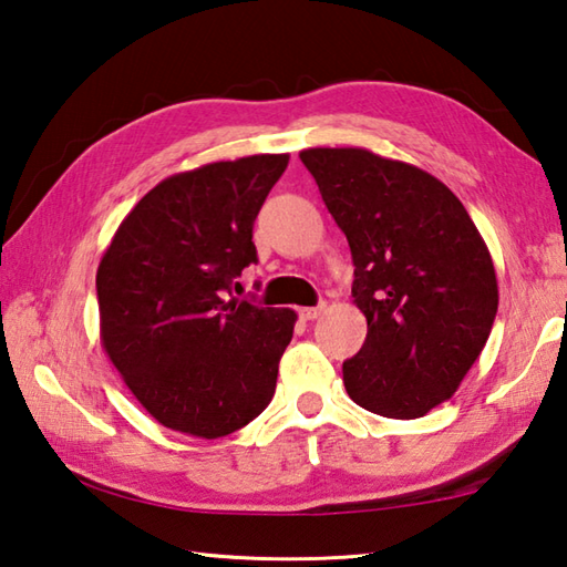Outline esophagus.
Masks as SVG:
<instances>
[{
    "mask_svg": "<svg viewBox=\"0 0 567 567\" xmlns=\"http://www.w3.org/2000/svg\"><path fill=\"white\" fill-rule=\"evenodd\" d=\"M322 308H326V306H313V308H300V310H298V316H300V320H316V318H320V313H322Z\"/></svg>",
    "mask_w": 567,
    "mask_h": 567,
    "instance_id": "34e87169",
    "label": "esophagus"
}]
</instances>
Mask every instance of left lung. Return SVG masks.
<instances>
[{"mask_svg":"<svg viewBox=\"0 0 567 567\" xmlns=\"http://www.w3.org/2000/svg\"><path fill=\"white\" fill-rule=\"evenodd\" d=\"M328 213L350 241L367 340L342 364L350 399L421 419L455 394L494 326L489 249L455 193L431 173L367 148H306Z\"/></svg>","mask_w":567,"mask_h":567,"instance_id":"8db88e82","label":"left lung"}]
</instances>
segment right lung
Instances as JSON below:
<instances>
[{
    "mask_svg": "<svg viewBox=\"0 0 567 567\" xmlns=\"http://www.w3.org/2000/svg\"><path fill=\"white\" fill-rule=\"evenodd\" d=\"M288 154L176 173L122 219L97 269L100 338L136 401L171 431L223 437L269 406L291 308L233 298L257 264L251 227Z\"/></svg>",
    "mask_w": 567,
    "mask_h": 567,
    "instance_id": "add662e5",
    "label": "right lung"
}]
</instances>
